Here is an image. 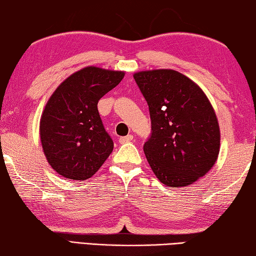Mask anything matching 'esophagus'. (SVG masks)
Wrapping results in <instances>:
<instances>
[{"label":"esophagus","instance_id":"obj_1","mask_svg":"<svg viewBox=\"0 0 256 256\" xmlns=\"http://www.w3.org/2000/svg\"><path fill=\"white\" fill-rule=\"evenodd\" d=\"M132 140H133V136H132V134H128V136H120L118 141H120V144H128V142L132 141Z\"/></svg>","mask_w":256,"mask_h":256}]
</instances>
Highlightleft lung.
<instances>
[{"label":"left lung","mask_w":256,"mask_h":256,"mask_svg":"<svg viewBox=\"0 0 256 256\" xmlns=\"http://www.w3.org/2000/svg\"><path fill=\"white\" fill-rule=\"evenodd\" d=\"M133 76L149 106L152 133L144 151L154 174L172 188L193 184L214 167L220 150L210 100L196 82L170 68Z\"/></svg>","instance_id":"left-lung-1"}]
</instances>
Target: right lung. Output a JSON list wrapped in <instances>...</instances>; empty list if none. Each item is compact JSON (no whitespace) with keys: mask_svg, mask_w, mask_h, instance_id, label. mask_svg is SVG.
I'll return each mask as SVG.
<instances>
[{"mask_svg":"<svg viewBox=\"0 0 256 256\" xmlns=\"http://www.w3.org/2000/svg\"><path fill=\"white\" fill-rule=\"evenodd\" d=\"M124 76V71L86 66L52 94L42 110L40 136L47 162L64 178L88 180L110 157L114 144L97 104Z\"/></svg>","mask_w":256,"mask_h":256,"instance_id":"1","label":"right lung"}]
</instances>
